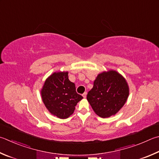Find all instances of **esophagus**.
<instances>
[{
  "instance_id": "esophagus-1",
  "label": "esophagus",
  "mask_w": 159,
  "mask_h": 159,
  "mask_svg": "<svg viewBox=\"0 0 159 159\" xmlns=\"http://www.w3.org/2000/svg\"><path fill=\"white\" fill-rule=\"evenodd\" d=\"M86 96H87V92H84V93L83 94V97H84V98H85V97H86Z\"/></svg>"
}]
</instances>
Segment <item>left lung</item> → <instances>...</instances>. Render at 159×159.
<instances>
[{
	"label": "left lung",
	"mask_w": 159,
	"mask_h": 159,
	"mask_svg": "<svg viewBox=\"0 0 159 159\" xmlns=\"http://www.w3.org/2000/svg\"><path fill=\"white\" fill-rule=\"evenodd\" d=\"M129 94L125 78L116 71L110 70L98 75L87 99L95 113L106 118L115 115L123 107Z\"/></svg>",
	"instance_id": "obj_1"
}]
</instances>
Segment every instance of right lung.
<instances>
[{
	"mask_svg": "<svg viewBox=\"0 0 159 159\" xmlns=\"http://www.w3.org/2000/svg\"><path fill=\"white\" fill-rule=\"evenodd\" d=\"M42 101L52 115L66 119L83 99L76 91V86L68 79V72H54L46 80L41 90Z\"/></svg>",
	"mask_w": 159,
	"mask_h": 159,
	"instance_id": "obj_1",
	"label": "right lung"
}]
</instances>
